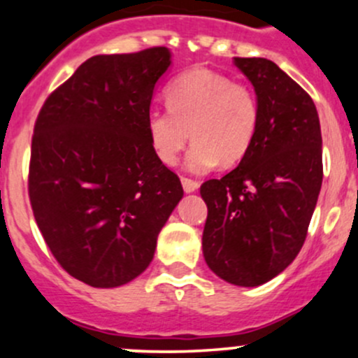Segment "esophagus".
Listing matches in <instances>:
<instances>
[{
  "label": "esophagus",
  "instance_id": "34e87169",
  "mask_svg": "<svg viewBox=\"0 0 358 358\" xmlns=\"http://www.w3.org/2000/svg\"><path fill=\"white\" fill-rule=\"evenodd\" d=\"M182 185H183V190H185L187 194L196 192V190L199 189V182H196V180H192V178H185V176L182 178Z\"/></svg>",
  "mask_w": 358,
  "mask_h": 358
}]
</instances>
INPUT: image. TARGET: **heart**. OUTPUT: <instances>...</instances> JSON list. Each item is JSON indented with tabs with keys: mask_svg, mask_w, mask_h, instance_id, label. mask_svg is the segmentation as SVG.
<instances>
[{
	"mask_svg": "<svg viewBox=\"0 0 358 358\" xmlns=\"http://www.w3.org/2000/svg\"><path fill=\"white\" fill-rule=\"evenodd\" d=\"M168 109L147 115V136L162 164L175 166L192 133L187 168L204 173L248 154L258 129V100L246 83L209 69L183 72L166 90Z\"/></svg>",
	"mask_w": 358,
	"mask_h": 358,
	"instance_id": "heart-1",
	"label": "heart"
}]
</instances>
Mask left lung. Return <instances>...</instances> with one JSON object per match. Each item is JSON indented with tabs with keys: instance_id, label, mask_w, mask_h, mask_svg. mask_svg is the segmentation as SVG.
<instances>
[{
	"instance_id": "obj_1",
	"label": "left lung",
	"mask_w": 358,
	"mask_h": 358,
	"mask_svg": "<svg viewBox=\"0 0 358 358\" xmlns=\"http://www.w3.org/2000/svg\"><path fill=\"white\" fill-rule=\"evenodd\" d=\"M255 86L258 129L239 166L201 185L202 252L230 284L255 287L291 265L322 185V135L308 93L266 59H234Z\"/></svg>"
}]
</instances>
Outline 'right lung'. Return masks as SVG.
I'll return each instance as SVG.
<instances>
[{"label": "right lung", "instance_id": "add662e5", "mask_svg": "<svg viewBox=\"0 0 358 358\" xmlns=\"http://www.w3.org/2000/svg\"><path fill=\"white\" fill-rule=\"evenodd\" d=\"M164 46L83 62L43 103L34 124L29 199L64 270L117 287L150 265L157 236L183 197L147 136Z\"/></svg>", "mask_w": 358, "mask_h": 358}]
</instances>
